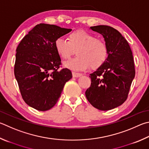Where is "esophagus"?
<instances>
[{
  "mask_svg": "<svg viewBox=\"0 0 149 149\" xmlns=\"http://www.w3.org/2000/svg\"><path fill=\"white\" fill-rule=\"evenodd\" d=\"M72 75L74 77H79L82 76V74H80V73H77V72H72Z\"/></svg>",
  "mask_w": 149,
  "mask_h": 149,
  "instance_id": "obj_1",
  "label": "esophagus"
}]
</instances>
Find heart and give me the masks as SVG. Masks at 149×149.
Masks as SVG:
<instances>
[{
  "mask_svg": "<svg viewBox=\"0 0 149 149\" xmlns=\"http://www.w3.org/2000/svg\"><path fill=\"white\" fill-rule=\"evenodd\" d=\"M55 47L63 59L70 58L77 51L78 56L64 64L67 68L74 70H86L90 66L93 69L98 68L108 56L107 46L104 40L81 30L70 33L68 40L58 38L55 41Z\"/></svg>",
  "mask_w": 149,
  "mask_h": 149,
  "instance_id": "obj_1",
  "label": "heart"
}]
</instances>
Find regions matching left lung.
Instances as JSON below:
<instances>
[{
  "mask_svg": "<svg viewBox=\"0 0 149 149\" xmlns=\"http://www.w3.org/2000/svg\"><path fill=\"white\" fill-rule=\"evenodd\" d=\"M90 29L104 38L108 56L104 64L89 75L91 85L85 96L96 109L110 110L123 104L128 98L136 74L133 55L128 42L117 30L107 25Z\"/></svg>",
  "mask_w": 149,
  "mask_h": 149,
  "instance_id": "1",
  "label": "left lung"
}]
</instances>
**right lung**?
Here are the masks:
<instances>
[{"instance_id": "add662e5", "label": "right lung", "mask_w": 149, "mask_h": 149, "mask_svg": "<svg viewBox=\"0 0 149 149\" xmlns=\"http://www.w3.org/2000/svg\"><path fill=\"white\" fill-rule=\"evenodd\" d=\"M70 29L40 23L23 38L16 49L14 74L23 100L41 111L57 102L65 83L72 77L68 68L58 70L61 59L55 41Z\"/></svg>"}]
</instances>
